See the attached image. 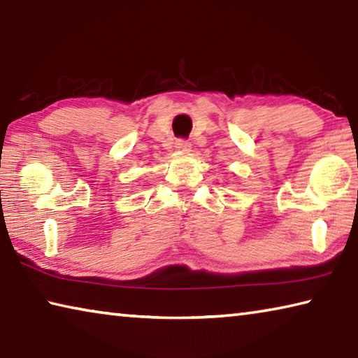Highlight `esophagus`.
<instances>
[{
    "mask_svg": "<svg viewBox=\"0 0 358 358\" xmlns=\"http://www.w3.org/2000/svg\"><path fill=\"white\" fill-rule=\"evenodd\" d=\"M175 148H177L180 153H187L191 150V143L187 141H177L175 142Z\"/></svg>",
    "mask_w": 358,
    "mask_h": 358,
    "instance_id": "obj_1",
    "label": "esophagus"
}]
</instances>
